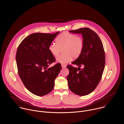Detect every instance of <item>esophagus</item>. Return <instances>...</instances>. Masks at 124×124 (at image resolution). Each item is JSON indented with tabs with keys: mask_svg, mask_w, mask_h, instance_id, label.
<instances>
[{
	"mask_svg": "<svg viewBox=\"0 0 124 124\" xmlns=\"http://www.w3.org/2000/svg\"><path fill=\"white\" fill-rule=\"evenodd\" d=\"M62 68H66V65L65 64H62Z\"/></svg>",
	"mask_w": 124,
	"mask_h": 124,
	"instance_id": "1",
	"label": "esophagus"
}]
</instances>
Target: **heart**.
<instances>
[{
  "label": "heart",
  "mask_w": 124,
  "mask_h": 124,
  "mask_svg": "<svg viewBox=\"0 0 124 124\" xmlns=\"http://www.w3.org/2000/svg\"><path fill=\"white\" fill-rule=\"evenodd\" d=\"M56 44L52 43L49 46L50 53L53 57H57L62 49L63 53L59 56L56 61L62 64H66L72 59L77 58L82 53L84 40L82 37L68 32H63L55 39Z\"/></svg>",
  "instance_id": "b5f03b06"
}]
</instances>
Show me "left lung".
<instances>
[{"mask_svg":"<svg viewBox=\"0 0 124 124\" xmlns=\"http://www.w3.org/2000/svg\"><path fill=\"white\" fill-rule=\"evenodd\" d=\"M69 32L82 34L84 44L80 56L71 63L79 67L67 66L69 70L67 77L68 86L75 94L84 96L96 88L101 79L105 66V53L101 40L93 30L84 28Z\"/></svg>","mask_w":124,"mask_h":124,"instance_id":"obj_1","label":"left lung"}]
</instances>
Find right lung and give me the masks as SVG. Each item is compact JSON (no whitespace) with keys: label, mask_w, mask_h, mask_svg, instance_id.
I'll return each mask as SVG.
<instances>
[{"label":"right lung","mask_w":124,"mask_h":124,"mask_svg":"<svg viewBox=\"0 0 124 124\" xmlns=\"http://www.w3.org/2000/svg\"><path fill=\"white\" fill-rule=\"evenodd\" d=\"M60 32L34 33L25 38L18 46L16 59L18 74L26 88L38 96L50 93L62 69L60 63L49 68L56 60L48 48Z\"/></svg>","instance_id":"1"}]
</instances>
